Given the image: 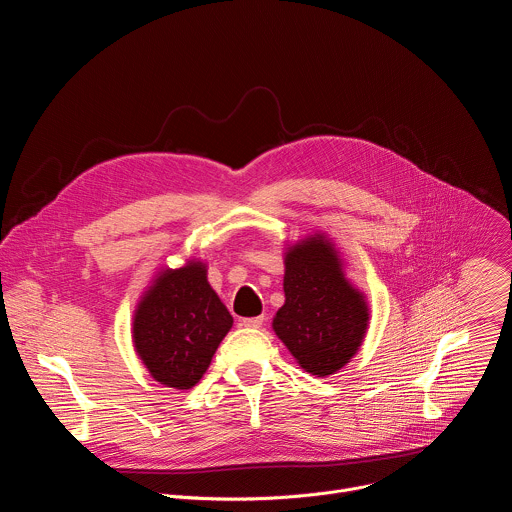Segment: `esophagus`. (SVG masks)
Here are the masks:
<instances>
[{
    "instance_id": "esophagus-1",
    "label": "esophagus",
    "mask_w": 512,
    "mask_h": 512,
    "mask_svg": "<svg viewBox=\"0 0 512 512\" xmlns=\"http://www.w3.org/2000/svg\"><path fill=\"white\" fill-rule=\"evenodd\" d=\"M242 325L248 329H258L264 325V317H252V319H242Z\"/></svg>"
}]
</instances>
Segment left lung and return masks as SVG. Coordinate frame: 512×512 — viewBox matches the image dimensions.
Wrapping results in <instances>:
<instances>
[{"instance_id":"1","label":"left lung","mask_w":512,"mask_h":512,"mask_svg":"<svg viewBox=\"0 0 512 512\" xmlns=\"http://www.w3.org/2000/svg\"><path fill=\"white\" fill-rule=\"evenodd\" d=\"M284 296L272 327L298 365L325 377L349 363L365 337L367 304L345 280L323 236L296 244L286 254Z\"/></svg>"}]
</instances>
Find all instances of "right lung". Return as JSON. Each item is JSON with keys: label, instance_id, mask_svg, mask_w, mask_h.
Listing matches in <instances>:
<instances>
[{"label": "right lung", "instance_id": "right-lung-1", "mask_svg": "<svg viewBox=\"0 0 512 512\" xmlns=\"http://www.w3.org/2000/svg\"><path fill=\"white\" fill-rule=\"evenodd\" d=\"M234 319L212 290L206 266L165 270L141 300L133 341L149 373L167 387L189 389L212 363Z\"/></svg>", "mask_w": 512, "mask_h": 512}]
</instances>
